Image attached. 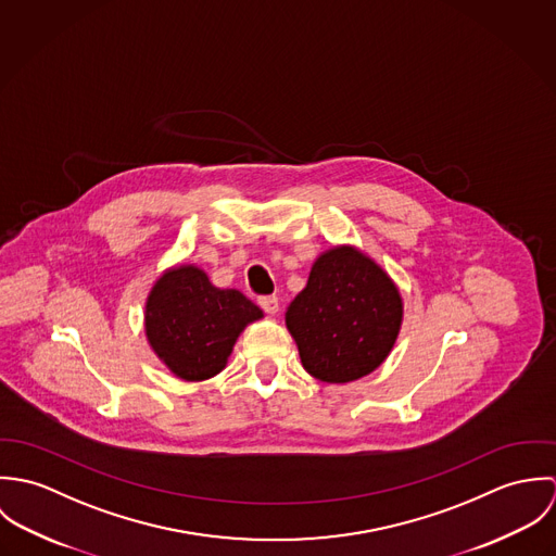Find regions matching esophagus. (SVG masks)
<instances>
[{
	"mask_svg": "<svg viewBox=\"0 0 556 556\" xmlns=\"http://www.w3.org/2000/svg\"><path fill=\"white\" fill-rule=\"evenodd\" d=\"M258 306L267 315H276L278 313V298L276 295H263V298H258Z\"/></svg>",
	"mask_w": 556,
	"mask_h": 556,
	"instance_id": "obj_1",
	"label": "esophagus"
}]
</instances>
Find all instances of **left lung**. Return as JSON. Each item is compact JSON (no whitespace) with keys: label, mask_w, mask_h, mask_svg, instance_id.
I'll use <instances>...</instances> for the list:
<instances>
[{"label":"left lung","mask_w":556,"mask_h":556,"mask_svg":"<svg viewBox=\"0 0 556 556\" xmlns=\"http://www.w3.org/2000/svg\"><path fill=\"white\" fill-rule=\"evenodd\" d=\"M402 323L392 278L359 250L320 254L306 289L291 302L287 327L304 368L325 383L370 375L390 355Z\"/></svg>","instance_id":"left-lung-1"}]
</instances>
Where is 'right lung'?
<instances>
[{
  "instance_id": "1",
  "label": "right lung",
  "mask_w": 556,
  "mask_h": 556,
  "mask_svg": "<svg viewBox=\"0 0 556 556\" xmlns=\"http://www.w3.org/2000/svg\"><path fill=\"white\" fill-rule=\"evenodd\" d=\"M263 317L236 289H218L192 265L160 276L146 306V333L160 359L184 381L218 375L243 327Z\"/></svg>"
}]
</instances>
